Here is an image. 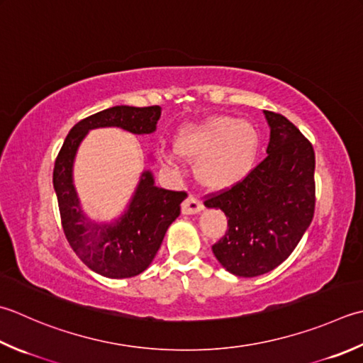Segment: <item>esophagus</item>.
Instances as JSON below:
<instances>
[{
  "instance_id": "34e87169",
  "label": "esophagus",
  "mask_w": 363,
  "mask_h": 363,
  "mask_svg": "<svg viewBox=\"0 0 363 363\" xmlns=\"http://www.w3.org/2000/svg\"><path fill=\"white\" fill-rule=\"evenodd\" d=\"M203 209H204L203 203L194 195H189L186 198V201H184L181 206V211L184 216H194V214H198V212H201Z\"/></svg>"
}]
</instances>
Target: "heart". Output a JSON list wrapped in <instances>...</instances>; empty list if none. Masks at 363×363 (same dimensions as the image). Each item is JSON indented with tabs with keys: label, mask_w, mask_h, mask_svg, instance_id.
<instances>
[{
	"label": "heart",
	"mask_w": 363,
	"mask_h": 363,
	"mask_svg": "<svg viewBox=\"0 0 363 363\" xmlns=\"http://www.w3.org/2000/svg\"><path fill=\"white\" fill-rule=\"evenodd\" d=\"M176 152L196 160V177L211 190H226L242 182L255 167L259 151V133L247 121L217 115L184 125L176 137ZM168 165L177 162L175 152H165Z\"/></svg>",
	"instance_id": "obj_1"
}]
</instances>
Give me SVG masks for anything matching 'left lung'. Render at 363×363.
<instances>
[{"label": "left lung", "instance_id": "obj_1", "mask_svg": "<svg viewBox=\"0 0 363 363\" xmlns=\"http://www.w3.org/2000/svg\"><path fill=\"white\" fill-rule=\"evenodd\" d=\"M267 157L238 186L209 198L206 208L228 218L212 245L217 261L238 277H258L280 266L299 244L315 212V151L285 116L266 111Z\"/></svg>", "mask_w": 363, "mask_h": 363}]
</instances>
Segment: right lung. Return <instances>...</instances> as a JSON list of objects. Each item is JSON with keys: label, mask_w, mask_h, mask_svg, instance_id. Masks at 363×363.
Here are the masks:
<instances>
[{"label": "right lung", "mask_w": 363, "mask_h": 363, "mask_svg": "<svg viewBox=\"0 0 363 363\" xmlns=\"http://www.w3.org/2000/svg\"><path fill=\"white\" fill-rule=\"evenodd\" d=\"M162 108L116 105L77 123L64 140L53 169L61 223L72 250L84 264L106 279H130L149 267L165 238L168 226L181 214L184 191L157 187L145 169L123 214L111 222H96L82 208L74 186V162L88 132L119 127L135 135L157 129Z\"/></svg>", "instance_id": "right-lung-1"}]
</instances>
